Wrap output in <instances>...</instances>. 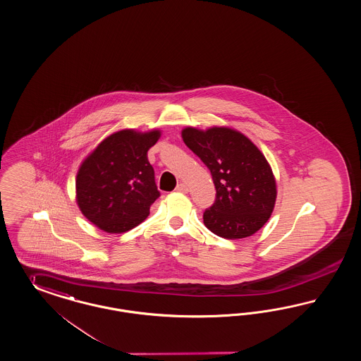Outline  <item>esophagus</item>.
<instances>
[{
	"label": "esophagus",
	"mask_w": 361,
	"mask_h": 361,
	"mask_svg": "<svg viewBox=\"0 0 361 361\" xmlns=\"http://www.w3.org/2000/svg\"><path fill=\"white\" fill-rule=\"evenodd\" d=\"M176 190H177V192H181V193H187L189 189H188V185L185 183H180V184L176 187Z\"/></svg>",
	"instance_id": "esophagus-1"
}]
</instances>
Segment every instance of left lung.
I'll list each match as a JSON object with an SVG mask.
<instances>
[{"mask_svg":"<svg viewBox=\"0 0 361 361\" xmlns=\"http://www.w3.org/2000/svg\"><path fill=\"white\" fill-rule=\"evenodd\" d=\"M183 140L211 171L216 200L204 224L217 236L243 238L268 221L276 201L272 169L259 148L229 128H185Z\"/></svg>","mask_w":361,"mask_h":361,"instance_id":"obj_1","label":"left lung"}]
</instances>
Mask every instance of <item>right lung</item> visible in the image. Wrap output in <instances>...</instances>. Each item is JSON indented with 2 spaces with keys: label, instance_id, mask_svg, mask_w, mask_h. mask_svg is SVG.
Here are the masks:
<instances>
[{
  "label": "right lung",
  "instance_id": "1",
  "mask_svg": "<svg viewBox=\"0 0 361 361\" xmlns=\"http://www.w3.org/2000/svg\"><path fill=\"white\" fill-rule=\"evenodd\" d=\"M159 130H120L105 138L80 166L77 204L90 223L109 233L126 232L142 223L160 197L148 150Z\"/></svg>",
  "mask_w": 361,
  "mask_h": 361
}]
</instances>
